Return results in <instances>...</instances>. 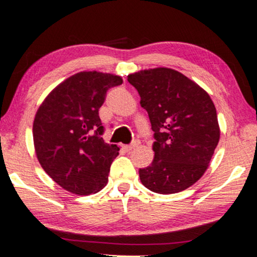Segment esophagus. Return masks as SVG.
<instances>
[{
    "label": "esophagus",
    "mask_w": 257,
    "mask_h": 257,
    "mask_svg": "<svg viewBox=\"0 0 257 257\" xmlns=\"http://www.w3.org/2000/svg\"><path fill=\"white\" fill-rule=\"evenodd\" d=\"M138 146H139V142L135 141V142H133L132 145H125V146H123V148H124L126 152H131V151H133V149H134L135 147H138Z\"/></svg>",
    "instance_id": "obj_1"
}]
</instances>
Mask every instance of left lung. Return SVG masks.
<instances>
[{"instance_id": "left-lung-1", "label": "left lung", "mask_w": 257, "mask_h": 257, "mask_svg": "<svg viewBox=\"0 0 257 257\" xmlns=\"http://www.w3.org/2000/svg\"><path fill=\"white\" fill-rule=\"evenodd\" d=\"M147 110L154 132V159L140 168V180L152 192L178 193L192 186L209 167L219 141L215 104L203 87L168 67L128 76Z\"/></svg>"}]
</instances>
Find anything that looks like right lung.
I'll list each match as a JSON object with an SVG mask.
<instances>
[{"mask_svg":"<svg viewBox=\"0 0 257 257\" xmlns=\"http://www.w3.org/2000/svg\"><path fill=\"white\" fill-rule=\"evenodd\" d=\"M122 83L116 74L83 71L54 87L39 106L33 122L35 154L64 190L89 196L108 183L119 148L103 141L98 110L106 91Z\"/></svg>","mask_w":257,"mask_h":257,"instance_id":"add662e5","label":"right lung"}]
</instances>
